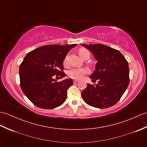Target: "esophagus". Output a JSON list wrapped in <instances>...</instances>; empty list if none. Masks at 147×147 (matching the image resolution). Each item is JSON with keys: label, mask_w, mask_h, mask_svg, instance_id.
Returning <instances> with one entry per match:
<instances>
[{"label": "esophagus", "mask_w": 147, "mask_h": 147, "mask_svg": "<svg viewBox=\"0 0 147 147\" xmlns=\"http://www.w3.org/2000/svg\"><path fill=\"white\" fill-rule=\"evenodd\" d=\"M73 82H74V83H78V80H74V81H73Z\"/></svg>", "instance_id": "34e87169"}]
</instances>
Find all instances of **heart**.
<instances>
[{"instance_id":"b5f03b06","label":"heart","mask_w":147,"mask_h":147,"mask_svg":"<svg viewBox=\"0 0 147 147\" xmlns=\"http://www.w3.org/2000/svg\"><path fill=\"white\" fill-rule=\"evenodd\" d=\"M79 54L80 57L83 58L85 55H90V52L86 49H82L80 50ZM64 62H66V59L64 60ZM88 70L85 68H73L68 71V75L72 78L81 79L85 74H88Z\"/></svg>"}]
</instances>
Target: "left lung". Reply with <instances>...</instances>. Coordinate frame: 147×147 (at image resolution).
<instances>
[{"label":"left lung","mask_w":147,"mask_h":147,"mask_svg":"<svg viewBox=\"0 0 147 147\" xmlns=\"http://www.w3.org/2000/svg\"><path fill=\"white\" fill-rule=\"evenodd\" d=\"M97 61L90 78L95 85L87 84L82 96L87 104L98 109L108 108L119 100L129 83L128 62L116 49L105 45L82 44Z\"/></svg>","instance_id":"left-lung-1"}]
</instances>
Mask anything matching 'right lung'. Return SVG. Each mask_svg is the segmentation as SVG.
Returning a JSON list of instances; mask_svg holds the SVG:
<instances>
[{"label": "right lung", "instance_id": "right-lung-1", "mask_svg": "<svg viewBox=\"0 0 147 147\" xmlns=\"http://www.w3.org/2000/svg\"><path fill=\"white\" fill-rule=\"evenodd\" d=\"M77 44L50 45L28 53L20 66V86L27 98L37 107L45 109L61 105L67 98V90L73 80L57 82L54 76L65 77L63 61Z\"/></svg>", "mask_w": 147, "mask_h": 147}]
</instances>
